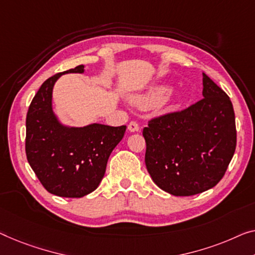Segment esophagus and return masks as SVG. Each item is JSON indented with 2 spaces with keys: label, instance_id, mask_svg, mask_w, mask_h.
I'll return each mask as SVG.
<instances>
[{
  "label": "esophagus",
  "instance_id": "esophagus-1",
  "mask_svg": "<svg viewBox=\"0 0 255 255\" xmlns=\"http://www.w3.org/2000/svg\"><path fill=\"white\" fill-rule=\"evenodd\" d=\"M128 130L130 132H135V131H138L139 130V126L137 123H135V121H130L128 125Z\"/></svg>",
  "mask_w": 255,
  "mask_h": 255
}]
</instances>
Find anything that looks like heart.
Masks as SVG:
<instances>
[{"label":"heart","mask_w":255,"mask_h":255,"mask_svg":"<svg viewBox=\"0 0 255 255\" xmlns=\"http://www.w3.org/2000/svg\"><path fill=\"white\" fill-rule=\"evenodd\" d=\"M170 93V88L167 86H157L151 88L145 95H142L137 98H135V102L140 106H154L162 103L166 100Z\"/></svg>","instance_id":"obj_1"}]
</instances>
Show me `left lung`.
I'll return each instance as SVG.
<instances>
[{
    "instance_id": "obj_1",
    "label": "left lung",
    "mask_w": 255,
    "mask_h": 255,
    "mask_svg": "<svg viewBox=\"0 0 255 255\" xmlns=\"http://www.w3.org/2000/svg\"><path fill=\"white\" fill-rule=\"evenodd\" d=\"M203 96L183 111L150 120L143 129L147 172L173 196H193L215 187L236 150L233 103L205 73Z\"/></svg>"
}]
</instances>
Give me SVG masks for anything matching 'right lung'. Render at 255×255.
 <instances>
[{
    "instance_id": "1",
    "label": "right lung",
    "mask_w": 255,
    "mask_h": 255,
    "mask_svg": "<svg viewBox=\"0 0 255 255\" xmlns=\"http://www.w3.org/2000/svg\"><path fill=\"white\" fill-rule=\"evenodd\" d=\"M85 66L55 74L42 83L26 117V155L41 183L52 195L81 198L96 190L113 149L126 126L90 124L70 127L52 110V89L66 73H83Z\"/></svg>"
}]
</instances>
